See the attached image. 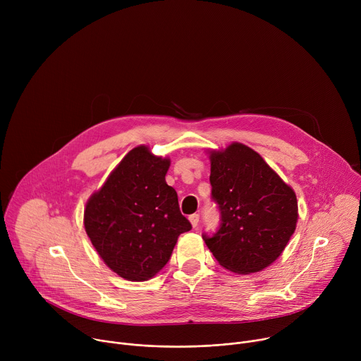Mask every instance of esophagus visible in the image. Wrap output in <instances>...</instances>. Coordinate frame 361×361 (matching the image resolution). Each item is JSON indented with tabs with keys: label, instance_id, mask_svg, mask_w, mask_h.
Segmentation results:
<instances>
[{
	"label": "esophagus",
	"instance_id": "1",
	"mask_svg": "<svg viewBox=\"0 0 361 361\" xmlns=\"http://www.w3.org/2000/svg\"><path fill=\"white\" fill-rule=\"evenodd\" d=\"M188 220H190L191 226L195 228V227L198 226V223H200V216H198V214H191V216L188 217Z\"/></svg>",
	"mask_w": 361,
	"mask_h": 361
}]
</instances>
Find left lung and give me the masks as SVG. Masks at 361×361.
<instances>
[{"label": "left lung", "instance_id": "obj_1", "mask_svg": "<svg viewBox=\"0 0 361 361\" xmlns=\"http://www.w3.org/2000/svg\"><path fill=\"white\" fill-rule=\"evenodd\" d=\"M212 200L220 212L216 233H202L224 269L257 273L270 266L286 248L297 223V198L247 145L234 142L212 156Z\"/></svg>", "mask_w": 361, "mask_h": 361}]
</instances>
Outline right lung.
Instances as JSON below:
<instances>
[{
    "label": "right lung",
    "mask_w": 361,
    "mask_h": 361,
    "mask_svg": "<svg viewBox=\"0 0 361 361\" xmlns=\"http://www.w3.org/2000/svg\"><path fill=\"white\" fill-rule=\"evenodd\" d=\"M169 167L170 160L135 147L87 202L85 231L101 259L126 280L156 276L178 235L191 230L176 190L166 183Z\"/></svg>",
    "instance_id": "1"
}]
</instances>
